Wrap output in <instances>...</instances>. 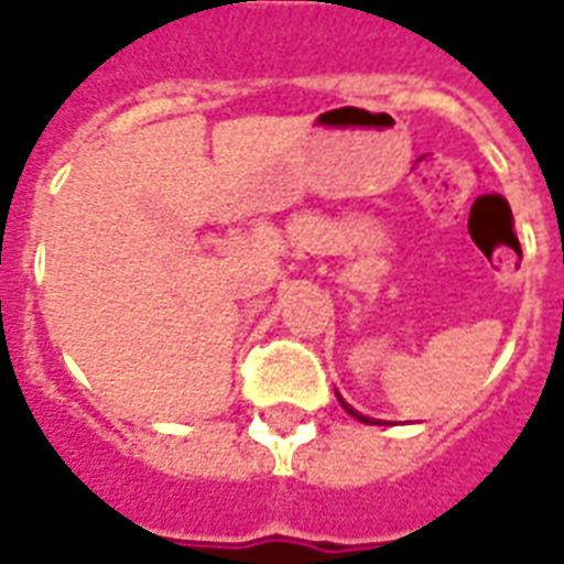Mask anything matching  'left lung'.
Returning <instances> with one entry per match:
<instances>
[{
  "mask_svg": "<svg viewBox=\"0 0 564 564\" xmlns=\"http://www.w3.org/2000/svg\"><path fill=\"white\" fill-rule=\"evenodd\" d=\"M337 400H340V406H344V410L349 412V415H352V419L365 421V424H379V421H370V419H367V415H361V412H356V410H352V406H349V403H346V400L340 398V394H337Z\"/></svg>",
  "mask_w": 564,
  "mask_h": 564,
  "instance_id": "8db88e82",
  "label": "left lung"
}]
</instances>
